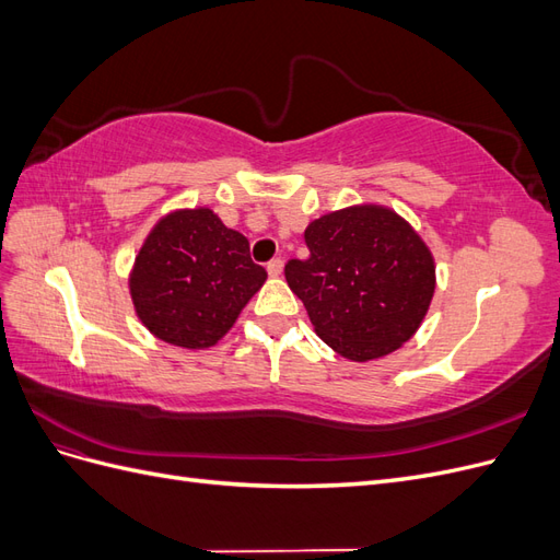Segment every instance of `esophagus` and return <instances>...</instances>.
I'll use <instances>...</instances> for the list:
<instances>
[{
  "mask_svg": "<svg viewBox=\"0 0 560 560\" xmlns=\"http://www.w3.org/2000/svg\"><path fill=\"white\" fill-rule=\"evenodd\" d=\"M282 259H270L268 261V266H266V270H268V276L270 278H278V276H282Z\"/></svg>",
  "mask_w": 560,
  "mask_h": 560,
  "instance_id": "1",
  "label": "esophagus"
}]
</instances>
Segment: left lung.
Returning <instances> with one entry per match:
<instances>
[{"mask_svg":"<svg viewBox=\"0 0 560 560\" xmlns=\"http://www.w3.org/2000/svg\"><path fill=\"white\" fill-rule=\"evenodd\" d=\"M308 259L284 266L315 334L350 362L399 350L425 319L436 287L432 249L378 202L322 214L306 226Z\"/></svg>","mask_w":560,"mask_h":560,"instance_id":"8db88e82","label":"left lung"}]
</instances>
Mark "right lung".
Wrapping results in <instances>:
<instances>
[{"label":"right lung","mask_w":560,"mask_h":560,"mask_svg":"<svg viewBox=\"0 0 560 560\" xmlns=\"http://www.w3.org/2000/svg\"><path fill=\"white\" fill-rule=\"evenodd\" d=\"M241 231L206 206L177 208L151 226L135 254L128 290L142 325L184 350H210L266 282Z\"/></svg>","instance_id":"right-lung-1"}]
</instances>
